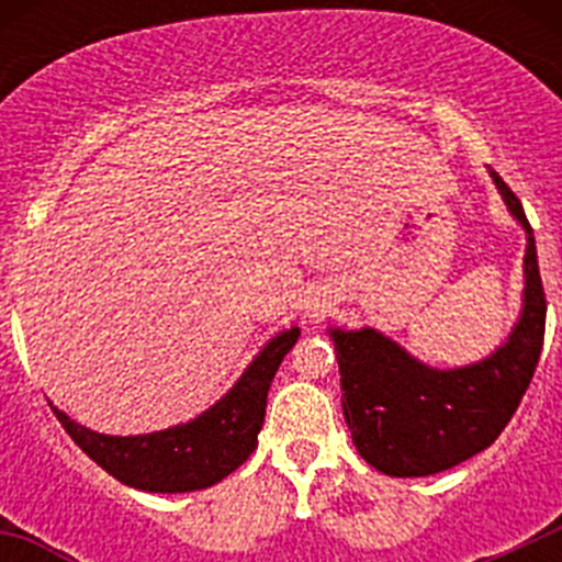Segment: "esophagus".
<instances>
[{
	"label": "esophagus",
	"mask_w": 562,
	"mask_h": 562,
	"mask_svg": "<svg viewBox=\"0 0 562 562\" xmlns=\"http://www.w3.org/2000/svg\"><path fill=\"white\" fill-rule=\"evenodd\" d=\"M326 312H329V301H326V295H312L310 301H306V317H312V321H321Z\"/></svg>",
	"instance_id": "34e87169"
}]
</instances>
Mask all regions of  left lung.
<instances>
[{"instance_id":"1","label":"left lung","mask_w":562,"mask_h":562,"mask_svg":"<svg viewBox=\"0 0 562 562\" xmlns=\"http://www.w3.org/2000/svg\"><path fill=\"white\" fill-rule=\"evenodd\" d=\"M506 211L524 227V304L513 331L493 355L459 369H434L382 331L326 329L337 351L342 416L357 453L396 479H422L490 448L524 400L546 329L538 247L524 205L490 171Z\"/></svg>"}]
</instances>
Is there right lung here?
<instances>
[{
    "label": "right lung",
    "instance_id": "1",
    "mask_svg": "<svg viewBox=\"0 0 562 562\" xmlns=\"http://www.w3.org/2000/svg\"><path fill=\"white\" fill-rule=\"evenodd\" d=\"M301 337L297 326L278 331L238 376L236 385L196 419L140 436H106L49 408L78 448L123 484L143 493H193L220 484L245 464L265 425L267 391L286 351Z\"/></svg>",
    "mask_w": 562,
    "mask_h": 562
}]
</instances>
